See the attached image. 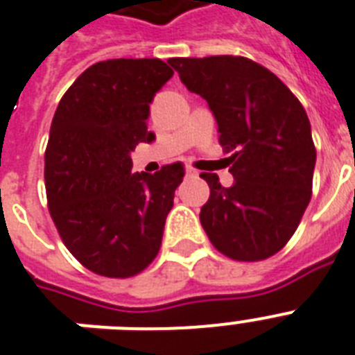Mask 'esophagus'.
I'll return each mask as SVG.
<instances>
[{"label": "esophagus", "instance_id": "34e87169", "mask_svg": "<svg viewBox=\"0 0 355 355\" xmlns=\"http://www.w3.org/2000/svg\"><path fill=\"white\" fill-rule=\"evenodd\" d=\"M196 174H198V172H196L192 166H187V175H196Z\"/></svg>", "mask_w": 355, "mask_h": 355}]
</instances>
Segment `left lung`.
Segmentation results:
<instances>
[{"label": "left lung", "mask_w": 355, "mask_h": 355, "mask_svg": "<svg viewBox=\"0 0 355 355\" xmlns=\"http://www.w3.org/2000/svg\"><path fill=\"white\" fill-rule=\"evenodd\" d=\"M187 89L214 113L232 187L200 178L211 196L200 222L211 243L238 262L273 257L290 242L311 200L315 144L304 107L268 67L245 56L170 58Z\"/></svg>", "instance_id": "8db88e82"}]
</instances>
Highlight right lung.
Listing matches in <instances>:
<instances>
[{
	"label": "right lung",
	"mask_w": 355,
	"mask_h": 355,
	"mask_svg": "<svg viewBox=\"0 0 355 355\" xmlns=\"http://www.w3.org/2000/svg\"><path fill=\"white\" fill-rule=\"evenodd\" d=\"M174 71L159 58L93 64L64 93L45 150V192L62 242L78 262L110 279L154 262L183 163L132 174V152L154 139L150 102Z\"/></svg>",
	"instance_id": "obj_1"
}]
</instances>
